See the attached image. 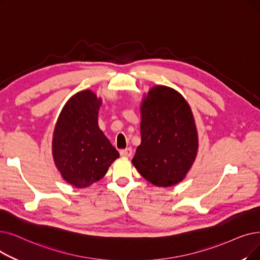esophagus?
I'll return each mask as SVG.
<instances>
[{
	"instance_id": "1",
	"label": "esophagus",
	"mask_w": 260,
	"mask_h": 260,
	"mask_svg": "<svg viewBox=\"0 0 260 260\" xmlns=\"http://www.w3.org/2000/svg\"><path fill=\"white\" fill-rule=\"evenodd\" d=\"M132 154H133L132 148H127V149H125V150H121V151H120V155H121L122 157H131Z\"/></svg>"
}]
</instances>
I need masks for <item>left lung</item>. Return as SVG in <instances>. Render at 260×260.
<instances>
[{"mask_svg":"<svg viewBox=\"0 0 260 260\" xmlns=\"http://www.w3.org/2000/svg\"><path fill=\"white\" fill-rule=\"evenodd\" d=\"M141 143L133 158L138 172L155 186L182 182L198 152V133L185 99L174 89L156 86L141 106Z\"/></svg>","mask_w":260,"mask_h":260,"instance_id":"obj_1","label":"left lung"}]
</instances>
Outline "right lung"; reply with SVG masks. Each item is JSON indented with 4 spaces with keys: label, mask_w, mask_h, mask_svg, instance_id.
I'll return each instance as SVG.
<instances>
[{
    "label": "right lung",
    "mask_w": 260,
    "mask_h": 260,
    "mask_svg": "<svg viewBox=\"0 0 260 260\" xmlns=\"http://www.w3.org/2000/svg\"><path fill=\"white\" fill-rule=\"evenodd\" d=\"M101 99L85 90L73 95L61 110L54 129L53 157L64 180L85 188L102 178L119 157L98 125Z\"/></svg>",
    "instance_id": "1"
}]
</instances>
